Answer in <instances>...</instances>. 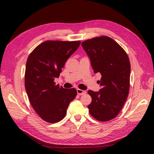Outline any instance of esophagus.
<instances>
[{
  "instance_id": "1",
  "label": "esophagus",
  "mask_w": 154,
  "mask_h": 154,
  "mask_svg": "<svg viewBox=\"0 0 154 154\" xmlns=\"http://www.w3.org/2000/svg\"><path fill=\"white\" fill-rule=\"evenodd\" d=\"M77 94H79V95H83V94H85L86 93L85 91L81 90V89H77Z\"/></svg>"
}]
</instances>
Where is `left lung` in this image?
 Instances as JSON below:
<instances>
[{
  "label": "left lung",
  "instance_id": "left-lung-1",
  "mask_svg": "<svg viewBox=\"0 0 154 154\" xmlns=\"http://www.w3.org/2000/svg\"><path fill=\"white\" fill-rule=\"evenodd\" d=\"M81 45L90 58L94 73L102 75L98 81L102 89L99 92L88 91L92 98L88 105L89 113L97 120L107 122L119 114L128 95V56L117 42L105 35L85 40Z\"/></svg>",
  "mask_w": 154,
  "mask_h": 154
}]
</instances>
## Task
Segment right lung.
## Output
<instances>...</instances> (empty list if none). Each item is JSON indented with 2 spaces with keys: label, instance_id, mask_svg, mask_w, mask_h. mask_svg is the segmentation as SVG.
<instances>
[{
  "label": "right lung",
  "instance_id": "obj_1",
  "mask_svg": "<svg viewBox=\"0 0 154 154\" xmlns=\"http://www.w3.org/2000/svg\"><path fill=\"white\" fill-rule=\"evenodd\" d=\"M80 41L48 40L40 44L28 57L25 88L35 112L47 122H60L69 104L77 95L75 88L64 89L54 82L65 62L77 50Z\"/></svg>",
  "mask_w": 154,
  "mask_h": 154
}]
</instances>
